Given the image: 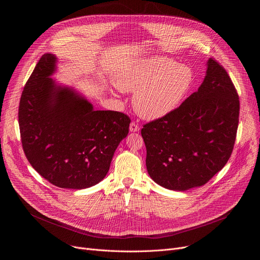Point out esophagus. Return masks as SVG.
<instances>
[{
	"instance_id": "34e87169",
	"label": "esophagus",
	"mask_w": 260,
	"mask_h": 260,
	"mask_svg": "<svg viewBox=\"0 0 260 260\" xmlns=\"http://www.w3.org/2000/svg\"><path fill=\"white\" fill-rule=\"evenodd\" d=\"M139 131H140V126L136 122H132L131 125H129V132L136 133V132H139Z\"/></svg>"
}]
</instances>
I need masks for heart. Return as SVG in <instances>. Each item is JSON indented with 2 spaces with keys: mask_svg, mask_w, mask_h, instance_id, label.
<instances>
[{
  "mask_svg": "<svg viewBox=\"0 0 260 260\" xmlns=\"http://www.w3.org/2000/svg\"><path fill=\"white\" fill-rule=\"evenodd\" d=\"M193 72L164 56H149L124 62L114 77L115 86L134 92L133 106L143 118L155 120L175 111L193 84Z\"/></svg>",
  "mask_w": 260,
  "mask_h": 260,
  "instance_id": "heart-1",
  "label": "heart"
}]
</instances>
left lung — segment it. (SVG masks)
Segmentation results:
<instances>
[{
	"label": "left lung",
	"instance_id": "left-lung-1",
	"mask_svg": "<svg viewBox=\"0 0 260 260\" xmlns=\"http://www.w3.org/2000/svg\"><path fill=\"white\" fill-rule=\"evenodd\" d=\"M239 113V95L229 74L209 58L198 91L141 131L150 178L175 191L203 186L231 157Z\"/></svg>",
	"mask_w": 260,
	"mask_h": 260
}]
</instances>
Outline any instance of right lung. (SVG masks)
I'll use <instances>...</instances> for the list:
<instances>
[{
  "label": "right lung",
  "instance_id": "right-lung-1",
  "mask_svg": "<svg viewBox=\"0 0 260 260\" xmlns=\"http://www.w3.org/2000/svg\"><path fill=\"white\" fill-rule=\"evenodd\" d=\"M56 70L57 57L44 54L23 88L18 110L22 148L31 167L55 186L89 188L108 174L131 119L94 110L81 92L51 77Z\"/></svg>",
  "mask_w": 260,
  "mask_h": 260
}]
</instances>
